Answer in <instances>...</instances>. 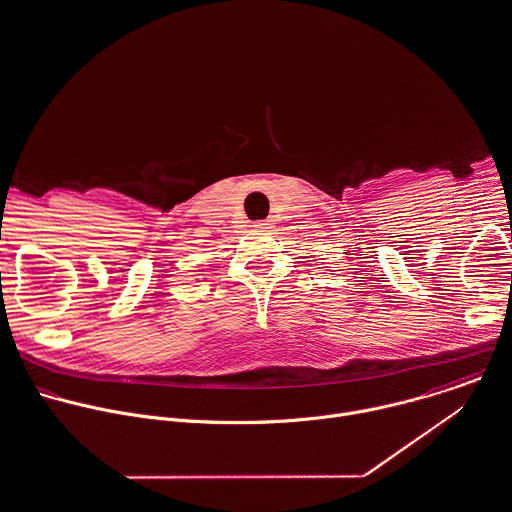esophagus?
<instances>
[{
    "instance_id": "34e87169",
    "label": "esophagus",
    "mask_w": 512,
    "mask_h": 512,
    "mask_svg": "<svg viewBox=\"0 0 512 512\" xmlns=\"http://www.w3.org/2000/svg\"><path fill=\"white\" fill-rule=\"evenodd\" d=\"M255 227H257V229H269L271 223H269V221H255Z\"/></svg>"
}]
</instances>
